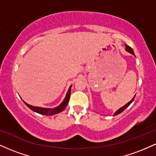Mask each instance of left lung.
Instances as JSON below:
<instances>
[{
    "label": "left lung",
    "instance_id": "left-lung-1",
    "mask_svg": "<svg viewBox=\"0 0 156 156\" xmlns=\"http://www.w3.org/2000/svg\"><path fill=\"white\" fill-rule=\"evenodd\" d=\"M125 51H126L127 52H128V53H131L132 55H135V54H134V52H133V49H132V48H130V46H128V44H125ZM135 96H136V95H134V97H133V98H132V100H131V101H130V102H128V103H126V104H125V105H123L122 107H121L120 108H119V109H118V110L117 111V112H116L114 113V116L118 115V114H120V113L122 112L123 111H124L125 108H128V107L129 106V105H130V104H131V103H132V102L133 101L134 98H135Z\"/></svg>",
    "mask_w": 156,
    "mask_h": 156
}]
</instances>
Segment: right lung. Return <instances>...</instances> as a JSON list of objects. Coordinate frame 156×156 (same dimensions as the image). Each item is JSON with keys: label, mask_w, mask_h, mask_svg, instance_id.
<instances>
[{"label": "right lung", "mask_w": 156, "mask_h": 156, "mask_svg": "<svg viewBox=\"0 0 156 156\" xmlns=\"http://www.w3.org/2000/svg\"><path fill=\"white\" fill-rule=\"evenodd\" d=\"M71 87H72V85L69 87V89H68L67 94H66L65 98L64 99V101H62V103H61L59 105L55 107V108H42V107H37V106H34V105H29L28 103H26L24 101V103L26 104L27 106L31 110L33 111V112L38 113V114H42V115H46V116H51L54 115V114H58V113L62 112V111H64V109L67 107L68 104V102H69V98H70V92H71Z\"/></svg>", "instance_id": "obj_1"}]
</instances>
